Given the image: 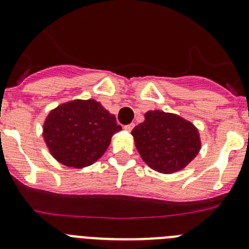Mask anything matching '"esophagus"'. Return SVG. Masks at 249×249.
Returning <instances> with one entry per match:
<instances>
[{"label":"esophagus","instance_id":"34e87169","mask_svg":"<svg viewBox=\"0 0 249 249\" xmlns=\"http://www.w3.org/2000/svg\"><path fill=\"white\" fill-rule=\"evenodd\" d=\"M133 127H135V124H133V123H129V124H126V126L123 127V128L126 129L127 132H131L132 129H133Z\"/></svg>","mask_w":249,"mask_h":249}]
</instances>
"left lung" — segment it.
Segmentation results:
<instances>
[{"mask_svg":"<svg viewBox=\"0 0 249 249\" xmlns=\"http://www.w3.org/2000/svg\"><path fill=\"white\" fill-rule=\"evenodd\" d=\"M132 136L147 166L164 175L183 169L201 149L199 132L192 122L158 109L146 112Z\"/></svg>","mask_w":249,"mask_h":249,"instance_id":"1","label":"left lung"}]
</instances>
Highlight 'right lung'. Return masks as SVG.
I'll return each mask as SVG.
<instances>
[{"mask_svg": "<svg viewBox=\"0 0 249 249\" xmlns=\"http://www.w3.org/2000/svg\"><path fill=\"white\" fill-rule=\"evenodd\" d=\"M122 129L96 100L62 103L48 113L43 140L50 153L63 166L83 168L100 160L114 133Z\"/></svg>", "mask_w": 249, "mask_h": 249, "instance_id": "right-lung-1", "label": "right lung"}]
</instances>
